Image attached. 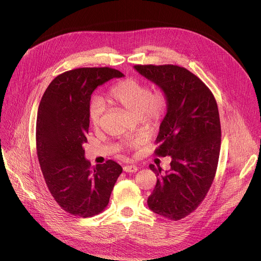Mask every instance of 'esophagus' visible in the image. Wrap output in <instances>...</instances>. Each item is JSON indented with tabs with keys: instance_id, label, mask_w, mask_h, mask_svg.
Segmentation results:
<instances>
[{
	"instance_id": "esophagus-1",
	"label": "esophagus",
	"mask_w": 261,
	"mask_h": 261,
	"mask_svg": "<svg viewBox=\"0 0 261 261\" xmlns=\"http://www.w3.org/2000/svg\"><path fill=\"white\" fill-rule=\"evenodd\" d=\"M138 170V167L136 165H126L124 166V171L126 172H136Z\"/></svg>"
}]
</instances>
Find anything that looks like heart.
<instances>
[{
  "label": "heart",
  "instance_id": "heart-1",
  "mask_svg": "<svg viewBox=\"0 0 261 261\" xmlns=\"http://www.w3.org/2000/svg\"><path fill=\"white\" fill-rule=\"evenodd\" d=\"M108 98L121 105L130 114L148 127H157L163 120L167 106L168 95L164 88L151 89L150 85L138 79H125L110 88ZM105 111V104L100 97H93L89 106V118L94 127H99ZM137 141H129L126 147L135 146Z\"/></svg>",
  "mask_w": 261,
  "mask_h": 261
}]
</instances>
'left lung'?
I'll use <instances>...</instances> for the list:
<instances>
[{
  "mask_svg": "<svg viewBox=\"0 0 261 261\" xmlns=\"http://www.w3.org/2000/svg\"><path fill=\"white\" fill-rule=\"evenodd\" d=\"M147 80L165 89L168 106L156 138L154 154L171 158L170 170L151 164L157 182L147 205L177 221L193 213L214 181L221 147V125L216 99L205 84L176 65H135Z\"/></svg>",
  "mask_w": 261,
  "mask_h": 261,
  "instance_id": "left-lung-1",
  "label": "left lung"
}]
</instances>
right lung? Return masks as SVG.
<instances>
[{
	"label": "right lung",
	"instance_id": "add662e5",
	"mask_svg": "<svg viewBox=\"0 0 261 261\" xmlns=\"http://www.w3.org/2000/svg\"><path fill=\"white\" fill-rule=\"evenodd\" d=\"M123 76L109 67L69 70L49 84L41 98L36 122L37 156L53 197L73 216L88 218L103 212L123 171L113 160L91 166L83 147L88 141L92 93Z\"/></svg>",
	"mask_w": 261,
	"mask_h": 261
}]
</instances>
